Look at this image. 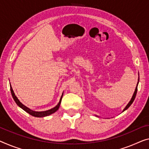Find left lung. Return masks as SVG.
Returning <instances> with one entry per match:
<instances>
[{"instance_id": "1", "label": "left lung", "mask_w": 149, "mask_h": 149, "mask_svg": "<svg viewBox=\"0 0 149 149\" xmlns=\"http://www.w3.org/2000/svg\"><path fill=\"white\" fill-rule=\"evenodd\" d=\"M138 84H139V82H138ZM138 84H137V86H136V89H135V91H134V94H133V96H132V97L131 100H130V101L129 102V103H128V104H127V106H126V107H125V108H124V110H123V112H124V110H126V109H128V108H129L130 106V105H131V104H132L133 102H134V99H135V97H136V93H137V86H138Z\"/></svg>"}]
</instances>
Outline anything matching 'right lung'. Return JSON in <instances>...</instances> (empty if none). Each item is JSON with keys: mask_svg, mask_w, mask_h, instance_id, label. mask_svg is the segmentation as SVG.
I'll list each match as a JSON object with an SVG mask.
<instances>
[{"mask_svg": "<svg viewBox=\"0 0 149 149\" xmlns=\"http://www.w3.org/2000/svg\"><path fill=\"white\" fill-rule=\"evenodd\" d=\"M10 92H11V94H12V96L13 97V99H14V100L16 104H17L18 106H19L20 108H21L22 109L24 110L27 113H29L30 115H31L33 116H35V117H44V116H49V115L53 114V113H54L56 112V111L59 109V106H60V104H61V99H62V96H63V94H62V96L61 97V99L60 100H59V102L58 103V104L54 107L51 110H46V111H43V112H35V111H33L31 110H30L29 108H28L27 107H26L25 106H24L23 104H22L21 102H20L18 98L17 97V96H15L14 92H13V88L11 87L10 86Z\"/></svg>", "mask_w": 149, "mask_h": 149, "instance_id": "add662e5", "label": "right lung"}]
</instances>
